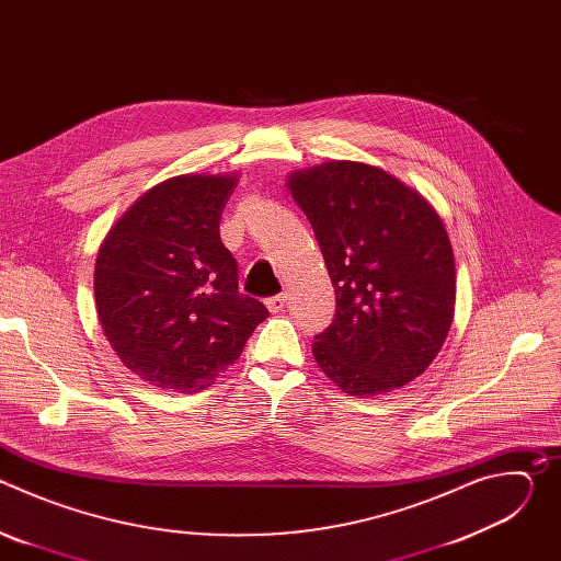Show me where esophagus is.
<instances>
[{"instance_id": "esophagus-1", "label": "esophagus", "mask_w": 561, "mask_h": 561, "mask_svg": "<svg viewBox=\"0 0 561 561\" xmlns=\"http://www.w3.org/2000/svg\"><path fill=\"white\" fill-rule=\"evenodd\" d=\"M266 306L271 312H279L284 306H286V293H279V295H273L266 299Z\"/></svg>"}]
</instances>
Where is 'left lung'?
Returning a JSON list of instances; mask_svg holds the SVG:
<instances>
[{"mask_svg": "<svg viewBox=\"0 0 561 561\" xmlns=\"http://www.w3.org/2000/svg\"><path fill=\"white\" fill-rule=\"evenodd\" d=\"M322 249L337 308L312 355L344 392L415 379L453 322L455 260L435 208L381 169L327 162L288 180Z\"/></svg>", "mask_w": 561, "mask_h": 561, "instance_id": "8db88e82", "label": "left lung"}]
</instances>
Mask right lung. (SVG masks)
<instances>
[{"instance_id":"1","label":"right lung","mask_w":561,"mask_h":561,"mask_svg":"<svg viewBox=\"0 0 561 561\" xmlns=\"http://www.w3.org/2000/svg\"><path fill=\"white\" fill-rule=\"evenodd\" d=\"M234 175H182L144 193L111 228L95 264L102 331L126 368L175 392L213 383L268 308L239 290L221 244Z\"/></svg>"}]
</instances>
